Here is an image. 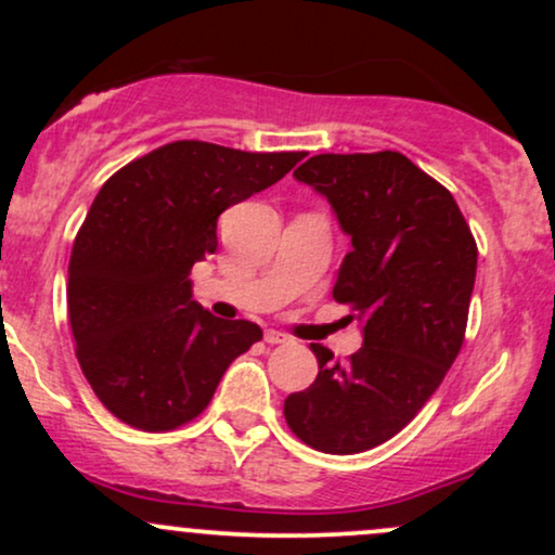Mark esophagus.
I'll return each instance as SVG.
<instances>
[{
  "mask_svg": "<svg viewBox=\"0 0 555 555\" xmlns=\"http://www.w3.org/2000/svg\"><path fill=\"white\" fill-rule=\"evenodd\" d=\"M263 339L269 341V344H289V341H292L289 336L282 334V331H276V328H269V331H266Z\"/></svg>",
  "mask_w": 555,
  "mask_h": 555,
  "instance_id": "34e87169",
  "label": "esophagus"
}]
</instances>
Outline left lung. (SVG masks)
<instances>
[{"instance_id":"obj_1","label":"left lung","mask_w":555,"mask_h":555,"mask_svg":"<svg viewBox=\"0 0 555 555\" xmlns=\"http://www.w3.org/2000/svg\"><path fill=\"white\" fill-rule=\"evenodd\" d=\"M328 201L352 242L334 299L354 308L362 347L334 362L310 344L318 375L289 393L292 433L326 454H360L423 410L467 328L477 245L454 195L397 151L321 154L295 169Z\"/></svg>"}]
</instances>
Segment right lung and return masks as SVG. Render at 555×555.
Returning a JSON list of instances; mask_svg holds the SVG:
<instances>
[{
  "label": "right lung",
  "instance_id": "1",
  "mask_svg": "<svg viewBox=\"0 0 555 555\" xmlns=\"http://www.w3.org/2000/svg\"><path fill=\"white\" fill-rule=\"evenodd\" d=\"M302 156L177 140L99 190L73 245L67 308L82 375L114 417L140 430L188 423L263 339L258 323L201 308L190 269L219 247V216Z\"/></svg>",
  "mask_w": 555,
  "mask_h": 555
}]
</instances>
